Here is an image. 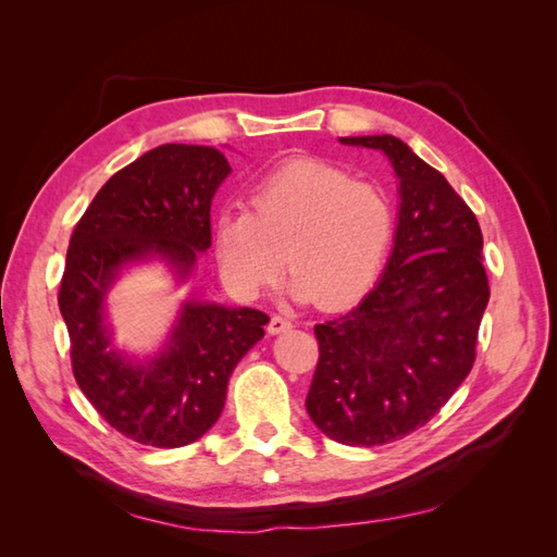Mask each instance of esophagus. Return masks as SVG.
<instances>
[{
  "label": "esophagus",
  "mask_w": 557,
  "mask_h": 557,
  "mask_svg": "<svg viewBox=\"0 0 557 557\" xmlns=\"http://www.w3.org/2000/svg\"><path fill=\"white\" fill-rule=\"evenodd\" d=\"M290 327H293V320L288 315H272V320H269V325H267L269 334H281Z\"/></svg>",
  "instance_id": "34e87169"
}]
</instances>
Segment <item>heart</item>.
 <instances>
[{
	"instance_id": "heart-1",
	"label": "heart",
	"mask_w": 557,
	"mask_h": 557,
	"mask_svg": "<svg viewBox=\"0 0 557 557\" xmlns=\"http://www.w3.org/2000/svg\"><path fill=\"white\" fill-rule=\"evenodd\" d=\"M393 205L383 188L325 160H293L252 185L246 211H225L213 250L234 293L260 297L285 269L293 293L336 309L362 295L393 239Z\"/></svg>"
}]
</instances>
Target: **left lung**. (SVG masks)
Segmentation results:
<instances>
[{"label": "left lung", "instance_id": "8db88e82", "mask_svg": "<svg viewBox=\"0 0 557 557\" xmlns=\"http://www.w3.org/2000/svg\"><path fill=\"white\" fill-rule=\"evenodd\" d=\"M385 153L399 181L395 246L374 290L315 325L307 395L315 428L346 446H381L423 428L471 372L491 299L483 234L450 183L393 134L342 137Z\"/></svg>", "mask_w": 557, "mask_h": 557}]
</instances>
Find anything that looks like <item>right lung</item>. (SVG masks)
<instances>
[{"mask_svg":"<svg viewBox=\"0 0 557 557\" xmlns=\"http://www.w3.org/2000/svg\"><path fill=\"white\" fill-rule=\"evenodd\" d=\"M218 148L164 144L115 172L66 250L58 305L78 387L127 440L156 448L197 442L221 418L234 367L269 315L185 299L160 352L132 360L111 344L107 297L123 269L162 260L178 283L211 248V199L230 174Z\"/></svg>","mask_w":557,"mask_h":557,"instance_id":"1","label":"right lung"}]
</instances>
